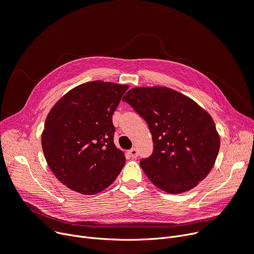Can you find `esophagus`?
<instances>
[{
    "instance_id": "1",
    "label": "esophagus",
    "mask_w": 254,
    "mask_h": 254,
    "mask_svg": "<svg viewBox=\"0 0 254 254\" xmlns=\"http://www.w3.org/2000/svg\"><path fill=\"white\" fill-rule=\"evenodd\" d=\"M128 154L132 157V158H136V157L138 156V152H137V150L135 148H132L131 150H129Z\"/></svg>"
}]
</instances>
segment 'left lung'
I'll use <instances>...</instances> for the list:
<instances>
[{
    "instance_id": "obj_1",
    "label": "left lung",
    "mask_w": 254,
    "mask_h": 254,
    "mask_svg": "<svg viewBox=\"0 0 254 254\" xmlns=\"http://www.w3.org/2000/svg\"><path fill=\"white\" fill-rule=\"evenodd\" d=\"M123 100L146 121L153 136V154L140 161L151 182L171 194L197 186L220 148L210 114L184 94L161 86L133 88Z\"/></svg>"
}]
</instances>
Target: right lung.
<instances>
[{
  "label": "right lung",
  "mask_w": 254,
  "mask_h": 254,
  "mask_svg": "<svg viewBox=\"0 0 254 254\" xmlns=\"http://www.w3.org/2000/svg\"><path fill=\"white\" fill-rule=\"evenodd\" d=\"M128 84L94 80L67 92L48 113L41 135L51 171L62 184L93 195L114 183L125 155L114 143L113 114Z\"/></svg>",
  "instance_id": "1"
}]
</instances>
